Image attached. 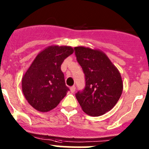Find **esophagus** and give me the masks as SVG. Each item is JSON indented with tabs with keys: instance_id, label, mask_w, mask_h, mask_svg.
Returning a JSON list of instances; mask_svg holds the SVG:
<instances>
[{
	"instance_id": "34e87169",
	"label": "esophagus",
	"mask_w": 149,
	"mask_h": 149,
	"mask_svg": "<svg viewBox=\"0 0 149 149\" xmlns=\"http://www.w3.org/2000/svg\"><path fill=\"white\" fill-rule=\"evenodd\" d=\"M70 90H71V92H72V93H74V92L75 91V86H72L70 88Z\"/></svg>"
}]
</instances>
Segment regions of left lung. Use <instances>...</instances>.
I'll list each match as a JSON object with an SVG mask.
<instances>
[{"label": "left lung", "instance_id": "obj_1", "mask_svg": "<svg viewBox=\"0 0 149 149\" xmlns=\"http://www.w3.org/2000/svg\"><path fill=\"white\" fill-rule=\"evenodd\" d=\"M74 50L86 79L85 88L76 94V98L86 114L103 115L112 109L122 95L120 73L103 52L84 46Z\"/></svg>", "mask_w": 149, "mask_h": 149}]
</instances>
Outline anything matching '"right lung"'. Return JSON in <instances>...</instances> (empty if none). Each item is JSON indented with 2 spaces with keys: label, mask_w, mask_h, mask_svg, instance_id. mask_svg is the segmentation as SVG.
I'll return each instance as SVG.
<instances>
[{
  "label": "right lung",
  "mask_w": 149,
  "mask_h": 149,
  "mask_svg": "<svg viewBox=\"0 0 149 149\" xmlns=\"http://www.w3.org/2000/svg\"><path fill=\"white\" fill-rule=\"evenodd\" d=\"M74 52L68 46L53 45L36 56L22 78V91L32 107L40 112L54 109L69 90L61 69L64 60Z\"/></svg>",
  "instance_id": "obj_1"
}]
</instances>
